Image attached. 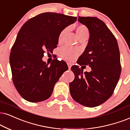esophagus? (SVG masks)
<instances>
[{
    "label": "esophagus",
    "mask_w": 130,
    "mask_h": 130,
    "mask_svg": "<svg viewBox=\"0 0 130 130\" xmlns=\"http://www.w3.org/2000/svg\"><path fill=\"white\" fill-rule=\"evenodd\" d=\"M67 65H68V69L70 70V69H71V66H72V64L70 63H67Z\"/></svg>",
    "instance_id": "1"
}]
</instances>
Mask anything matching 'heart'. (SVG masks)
I'll use <instances>...</instances> for the list:
<instances>
[{
    "mask_svg": "<svg viewBox=\"0 0 130 130\" xmlns=\"http://www.w3.org/2000/svg\"><path fill=\"white\" fill-rule=\"evenodd\" d=\"M67 31V29H63L61 31L58 37V41L61 42L63 38L64 34L66 33ZM75 32L77 37L79 39L83 37H88L89 35V30L87 28L86 26L83 24L78 25L75 27ZM59 56L63 59L68 60V61H72L74 59L76 58V57L79 54V52L77 49L71 48L70 47H63L62 48H60L59 52Z\"/></svg>",
    "mask_w": 130,
    "mask_h": 130,
    "instance_id": "1",
    "label": "heart"
}]
</instances>
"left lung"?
Returning a JSON list of instances; mask_svg holds the SVG:
<instances>
[{
    "label": "left lung",
    "instance_id": "8db88e82",
    "mask_svg": "<svg viewBox=\"0 0 130 130\" xmlns=\"http://www.w3.org/2000/svg\"><path fill=\"white\" fill-rule=\"evenodd\" d=\"M88 27V44L77 60L89 65L91 72H84L78 65L71 70L75 75L70 83V94L75 101L88 107L100 106L112 95L121 73L118 42L106 24L96 17H78Z\"/></svg>",
    "mask_w": 130,
    "mask_h": 130
}]
</instances>
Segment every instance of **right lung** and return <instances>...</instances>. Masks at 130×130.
<instances>
[{
	"label": "right lung",
	"instance_id": "right-lung-1",
	"mask_svg": "<svg viewBox=\"0 0 130 130\" xmlns=\"http://www.w3.org/2000/svg\"><path fill=\"white\" fill-rule=\"evenodd\" d=\"M77 17L44 12L29 19L18 33L9 57L12 81L20 95L31 103L47 100L65 71L63 60L53 59L50 65L42 61L45 51L56 48L62 30Z\"/></svg>",
	"mask_w": 130,
	"mask_h": 130
}]
</instances>
